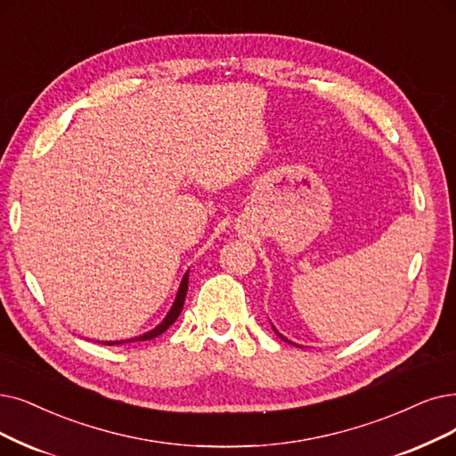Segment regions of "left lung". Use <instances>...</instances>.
I'll return each instance as SVG.
<instances>
[{"label":"left lung","mask_w":456,"mask_h":456,"mask_svg":"<svg viewBox=\"0 0 456 456\" xmlns=\"http://www.w3.org/2000/svg\"><path fill=\"white\" fill-rule=\"evenodd\" d=\"M275 333H277V335H279V337H281V338H282V340H286V338H284V337H282V335H281V333H279V331H277V330H275Z\"/></svg>","instance_id":"1"}]
</instances>
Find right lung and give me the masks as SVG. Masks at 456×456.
<instances>
[{
  "label": "right lung",
  "mask_w": 456,
  "mask_h": 456,
  "mask_svg": "<svg viewBox=\"0 0 456 456\" xmlns=\"http://www.w3.org/2000/svg\"><path fill=\"white\" fill-rule=\"evenodd\" d=\"M187 289H189V273H185V277H183V281H181V286H179V291H177V297H175V303H174V306H172V311L168 313V316L165 318V322H162L159 327H155L153 331H150V333H145V335H142V337H138V338H131V340H123V342H134V340H151V338H155V337H159V335H162L165 333L168 327L177 320V316L181 314V311H183V303H185V296H187ZM123 342H102V344H106V346H114V344H123Z\"/></svg>",
  "instance_id": "right-lung-1"
}]
</instances>
